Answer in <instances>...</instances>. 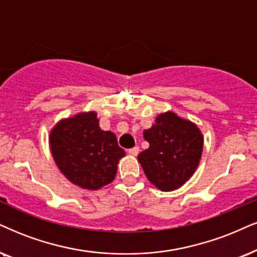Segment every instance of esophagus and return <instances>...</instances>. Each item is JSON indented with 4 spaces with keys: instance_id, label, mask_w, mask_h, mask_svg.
<instances>
[{
    "instance_id": "obj_1",
    "label": "esophagus",
    "mask_w": 257,
    "mask_h": 257,
    "mask_svg": "<svg viewBox=\"0 0 257 257\" xmlns=\"http://www.w3.org/2000/svg\"><path fill=\"white\" fill-rule=\"evenodd\" d=\"M139 152H140V148H139V147H133V148H131V149H129V151H128L129 154L134 155V157H136V155L139 154Z\"/></svg>"
}]
</instances>
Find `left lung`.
<instances>
[{
	"instance_id": "obj_1",
	"label": "left lung",
	"mask_w": 257,
	"mask_h": 257,
	"mask_svg": "<svg viewBox=\"0 0 257 257\" xmlns=\"http://www.w3.org/2000/svg\"><path fill=\"white\" fill-rule=\"evenodd\" d=\"M149 148L138 160L148 180L159 190L173 191L192 177L199 165L204 139L199 128L187 119L167 111L144 132Z\"/></svg>"
}]
</instances>
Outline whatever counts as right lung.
Wrapping results in <instances>:
<instances>
[{
	"mask_svg": "<svg viewBox=\"0 0 257 257\" xmlns=\"http://www.w3.org/2000/svg\"><path fill=\"white\" fill-rule=\"evenodd\" d=\"M52 155L71 183L98 190L115 179L119 159L125 155L113 133L99 128L95 111L61 119L50 134Z\"/></svg>",
	"mask_w": 257,
	"mask_h": 257,
	"instance_id": "obj_1",
	"label": "right lung"
}]
</instances>
